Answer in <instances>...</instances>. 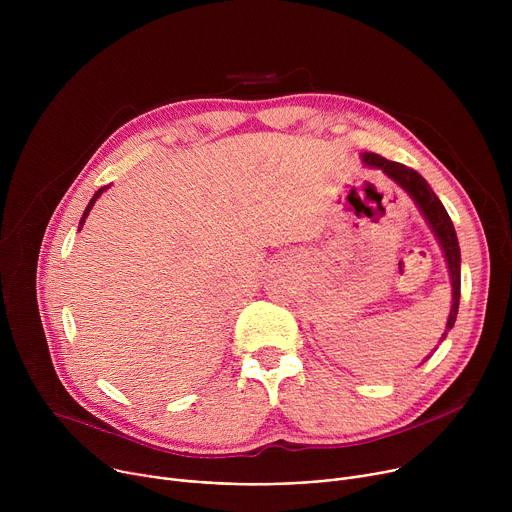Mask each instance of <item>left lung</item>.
<instances>
[{
	"instance_id": "8db88e82",
	"label": "left lung",
	"mask_w": 512,
	"mask_h": 512,
	"mask_svg": "<svg viewBox=\"0 0 512 512\" xmlns=\"http://www.w3.org/2000/svg\"><path fill=\"white\" fill-rule=\"evenodd\" d=\"M362 162L364 166L369 168H377L383 170L395 184H399L417 204V208L421 210V214L425 216L427 225L431 227L433 235L440 241L442 249H444V257L448 263V271H450V281H452V308H450V316H448V324H446V332L442 334V340L448 336V332L454 328L456 316H458V308H460V245H458V237H456V229L452 218L448 214V210L444 208L442 200L435 196V192L429 188V184L423 180V176H419L415 170L391 162L379 154H371L364 152L362 154ZM440 340V342H442Z\"/></svg>"
}]
</instances>
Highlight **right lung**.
Wrapping results in <instances>:
<instances>
[{
  "mask_svg": "<svg viewBox=\"0 0 512 512\" xmlns=\"http://www.w3.org/2000/svg\"><path fill=\"white\" fill-rule=\"evenodd\" d=\"M107 188H109V186H103V188H99V190H97V192H95V196H93V198H91V202H89V204H87V208H85V212H83V218H81V225H79V231H81V229H83V225H85V218H87V216H89V212H91V208H93V204H95V202H97V198H99V196H101V194H103V192H105V190H107Z\"/></svg>",
  "mask_w": 512,
  "mask_h": 512,
  "instance_id": "obj_1",
  "label": "right lung"
}]
</instances>
